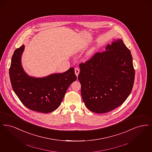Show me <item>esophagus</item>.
<instances>
[{
	"instance_id": "1",
	"label": "esophagus",
	"mask_w": 152,
	"mask_h": 152,
	"mask_svg": "<svg viewBox=\"0 0 152 152\" xmlns=\"http://www.w3.org/2000/svg\"><path fill=\"white\" fill-rule=\"evenodd\" d=\"M75 74H76V76L77 77V76H78V75H79V69L78 68H75Z\"/></svg>"
}]
</instances>
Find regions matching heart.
Instances as JSON below:
<instances>
[{
    "mask_svg": "<svg viewBox=\"0 0 152 152\" xmlns=\"http://www.w3.org/2000/svg\"><path fill=\"white\" fill-rule=\"evenodd\" d=\"M94 51V48H91L89 51H88V52H87V55H88V56L91 55L93 53Z\"/></svg>",
    "mask_w": 152,
    "mask_h": 152,
    "instance_id": "heart-1",
    "label": "heart"
}]
</instances>
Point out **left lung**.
Masks as SVG:
<instances>
[{
    "instance_id": "1",
    "label": "left lung",
    "mask_w": 152,
    "mask_h": 152,
    "mask_svg": "<svg viewBox=\"0 0 152 152\" xmlns=\"http://www.w3.org/2000/svg\"><path fill=\"white\" fill-rule=\"evenodd\" d=\"M105 50L79 64L83 100L87 108L97 113L121 105L129 96L134 80L132 56L123 40H116Z\"/></svg>"
}]
</instances>
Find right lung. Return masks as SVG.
Returning a JSON list of instances; mask_svg holds the SVG:
<instances>
[{"instance_id": "right-lung-1", "label": "right lung", "mask_w": 152, "mask_h": 152, "mask_svg": "<svg viewBox=\"0 0 152 152\" xmlns=\"http://www.w3.org/2000/svg\"><path fill=\"white\" fill-rule=\"evenodd\" d=\"M24 49V45L17 48L11 58L9 75L13 90L27 108L44 113L51 112L59 107L68 87L77 79L74 68L42 78L29 76L22 68Z\"/></svg>"}]
</instances>
